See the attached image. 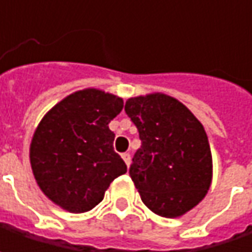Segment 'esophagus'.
<instances>
[{"label": "esophagus", "mask_w": 252, "mask_h": 252, "mask_svg": "<svg viewBox=\"0 0 252 252\" xmlns=\"http://www.w3.org/2000/svg\"><path fill=\"white\" fill-rule=\"evenodd\" d=\"M122 158H123V161L126 162V165H127V167L130 165L131 157H130V154H129V153H123V154H122Z\"/></svg>", "instance_id": "esophagus-1"}]
</instances>
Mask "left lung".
<instances>
[{
  "label": "left lung",
  "instance_id": "1",
  "mask_svg": "<svg viewBox=\"0 0 252 252\" xmlns=\"http://www.w3.org/2000/svg\"><path fill=\"white\" fill-rule=\"evenodd\" d=\"M125 111L141 140L129 174L143 203L162 218L185 215L212 184V151L202 123L160 92L129 98Z\"/></svg>",
  "mask_w": 252,
  "mask_h": 252
}]
</instances>
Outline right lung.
<instances>
[{
	"instance_id": "1",
	"label": "right lung",
	"mask_w": 252,
	"mask_h": 252,
	"mask_svg": "<svg viewBox=\"0 0 252 252\" xmlns=\"http://www.w3.org/2000/svg\"><path fill=\"white\" fill-rule=\"evenodd\" d=\"M122 109V98L87 88L54 105L37 125L31 165L39 188L57 206L71 213L91 210L127 171L108 126Z\"/></svg>"
}]
</instances>
